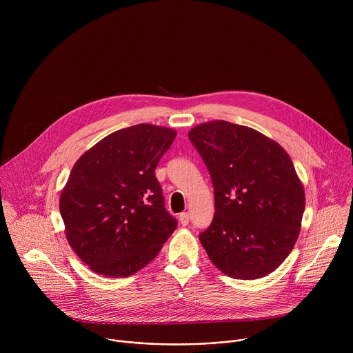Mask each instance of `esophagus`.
Wrapping results in <instances>:
<instances>
[{
  "label": "esophagus",
  "mask_w": 353,
  "mask_h": 353,
  "mask_svg": "<svg viewBox=\"0 0 353 353\" xmlns=\"http://www.w3.org/2000/svg\"><path fill=\"white\" fill-rule=\"evenodd\" d=\"M179 221H180V223H181L183 226H187L188 222H190V215H188V212H181V214L179 215Z\"/></svg>",
  "instance_id": "34e87169"
}]
</instances>
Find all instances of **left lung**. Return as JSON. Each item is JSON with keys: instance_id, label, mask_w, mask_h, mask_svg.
Returning a JSON list of instances; mask_svg holds the SVG:
<instances>
[{"instance_id": "left-lung-1", "label": "left lung", "mask_w": 353, "mask_h": 353, "mask_svg": "<svg viewBox=\"0 0 353 353\" xmlns=\"http://www.w3.org/2000/svg\"><path fill=\"white\" fill-rule=\"evenodd\" d=\"M215 190V215L199 234L214 265L234 279H257L289 256L306 198L286 150L264 134L225 120L188 132Z\"/></svg>"}]
</instances>
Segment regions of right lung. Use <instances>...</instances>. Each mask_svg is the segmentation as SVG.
Segmentation results:
<instances>
[{
  "mask_svg": "<svg viewBox=\"0 0 353 353\" xmlns=\"http://www.w3.org/2000/svg\"><path fill=\"white\" fill-rule=\"evenodd\" d=\"M176 135L154 124L127 127L99 141L74 165L60 212L70 245L93 272L135 274L177 228L155 176Z\"/></svg>",
  "mask_w": 353,
  "mask_h": 353,
  "instance_id": "add662e5",
  "label": "right lung"
}]
</instances>
